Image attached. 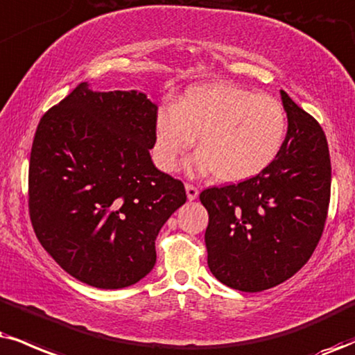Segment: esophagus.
I'll list each match as a JSON object with an SVG mask.
<instances>
[{
	"label": "esophagus",
	"mask_w": 355,
	"mask_h": 355,
	"mask_svg": "<svg viewBox=\"0 0 355 355\" xmlns=\"http://www.w3.org/2000/svg\"><path fill=\"white\" fill-rule=\"evenodd\" d=\"M186 194L189 200H196L199 196V189L194 184H186Z\"/></svg>",
	"instance_id": "1"
}]
</instances>
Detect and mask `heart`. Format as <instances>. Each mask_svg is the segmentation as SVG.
<instances>
[{"label": "heart", "mask_w": 355, "mask_h": 355, "mask_svg": "<svg viewBox=\"0 0 355 355\" xmlns=\"http://www.w3.org/2000/svg\"><path fill=\"white\" fill-rule=\"evenodd\" d=\"M286 130V112L271 95L227 82L196 85L176 105L157 112L156 159L163 169H174L199 137L200 151L189 168L212 171L222 182H242L277 159Z\"/></svg>", "instance_id": "b5f03b06"}]
</instances>
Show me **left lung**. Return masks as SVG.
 Returning a JSON list of instances; mask_svg holds the SVG:
<instances>
[{
    "instance_id": "1",
    "label": "left lung",
    "mask_w": 355,
    "mask_h": 355,
    "mask_svg": "<svg viewBox=\"0 0 355 355\" xmlns=\"http://www.w3.org/2000/svg\"><path fill=\"white\" fill-rule=\"evenodd\" d=\"M282 94L288 131L277 159L258 176L200 192L209 212L207 265L245 293L268 290L304 266L324 230L331 157L314 118Z\"/></svg>"
}]
</instances>
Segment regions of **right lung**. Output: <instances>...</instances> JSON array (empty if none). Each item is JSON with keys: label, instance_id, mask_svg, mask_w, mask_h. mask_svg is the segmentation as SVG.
<instances>
[{"label": "right lung", "instance_id": "1", "mask_svg": "<svg viewBox=\"0 0 355 355\" xmlns=\"http://www.w3.org/2000/svg\"><path fill=\"white\" fill-rule=\"evenodd\" d=\"M157 107L138 90L87 82L44 113L29 161V216L46 252L102 290L138 283L184 184L153 164Z\"/></svg>", "mask_w": 355, "mask_h": 355}]
</instances>
